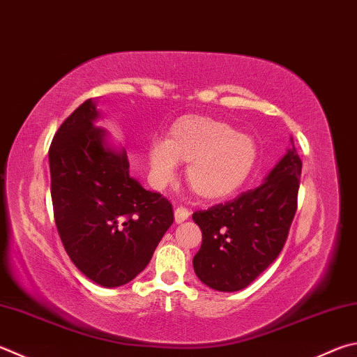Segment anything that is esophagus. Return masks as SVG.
Segmentation results:
<instances>
[{
	"label": "esophagus",
	"mask_w": 357,
	"mask_h": 357,
	"mask_svg": "<svg viewBox=\"0 0 357 357\" xmlns=\"http://www.w3.org/2000/svg\"><path fill=\"white\" fill-rule=\"evenodd\" d=\"M189 217H190V211L187 209V207L179 206V207H176V209H174V222H176V223H183Z\"/></svg>",
	"instance_id": "34e87169"
}]
</instances>
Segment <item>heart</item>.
I'll use <instances>...</instances> for the list:
<instances>
[{
  "instance_id": "heart-1",
  "label": "heart",
  "mask_w": 357,
  "mask_h": 357,
  "mask_svg": "<svg viewBox=\"0 0 357 357\" xmlns=\"http://www.w3.org/2000/svg\"><path fill=\"white\" fill-rule=\"evenodd\" d=\"M151 178L156 185L176 176L178 162L187 165V183L201 199L217 201L232 195L256 167L257 145L251 135L229 123L189 115L170 128L167 140L148 148Z\"/></svg>"
}]
</instances>
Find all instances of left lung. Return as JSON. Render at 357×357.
Listing matches in <instances>:
<instances>
[{
    "mask_svg": "<svg viewBox=\"0 0 357 357\" xmlns=\"http://www.w3.org/2000/svg\"><path fill=\"white\" fill-rule=\"evenodd\" d=\"M300 176L301 159L291 140L290 150L261 185L193 213L203 232L193 257L201 282L220 291L242 290L275 261L294 222Z\"/></svg>",
    "mask_w": 357,
    "mask_h": 357,
    "instance_id": "left-lung-1",
    "label": "left lung"
}]
</instances>
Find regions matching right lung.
Returning a JSON list of instances; mask_svg holds the SVG:
<instances>
[{
  "instance_id": "obj_1",
  "label": "right lung",
  "mask_w": 357,
  "mask_h": 357,
  "mask_svg": "<svg viewBox=\"0 0 357 357\" xmlns=\"http://www.w3.org/2000/svg\"><path fill=\"white\" fill-rule=\"evenodd\" d=\"M98 116L87 100L57 129L48 153L51 199L71 262L100 286L119 287L151 261L173 207L129 176L126 150L107 144Z\"/></svg>"
}]
</instances>
